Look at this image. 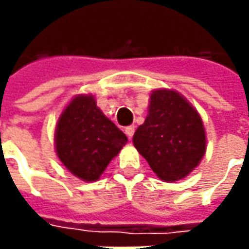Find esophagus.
<instances>
[{
    "label": "esophagus",
    "mask_w": 249,
    "mask_h": 249,
    "mask_svg": "<svg viewBox=\"0 0 249 249\" xmlns=\"http://www.w3.org/2000/svg\"><path fill=\"white\" fill-rule=\"evenodd\" d=\"M134 131H136V127H134V126H127V127L124 129V133L127 134V137H129V139H131V137H133Z\"/></svg>",
    "instance_id": "34e87169"
}]
</instances>
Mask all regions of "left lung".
Here are the masks:
<instances>
[{"label":"left lung","instance_id":"left-lung-1","mask_svg":"<svg viewBox=\"0 0 249 249\" xmlns=\"http://www.w3.org/2000/svg\"><path fill=\"white\" fill-rule=\"evenodd\" d=\"M134 147L160 180L177 181L199 163L206 149L202 120L176 91L151 94L148 115L136 130Z\"/></svg>","mask_w":249,"mask_h":249}]
</instances>
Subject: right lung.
<instances>
[{"label": "right lung", "mask_w": 249, "mask_h": 249, "mask_svg": "<svg viewBox=\"0 0 249 249\" xmlns=\"http://www.w3.org/2000/svg\"><path fill=\"white\" fill-rule=\"evenodd\" d=\"M126 142V134L101 112L92 95L76 97L63 110L55 131L58 157L84 181L97 180Z\"/></svg>", "instance_id": "1"}]
</instances>
